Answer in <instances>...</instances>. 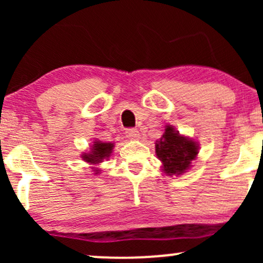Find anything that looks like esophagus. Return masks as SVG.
<instances>
[{
    "label": "esophagus",
    "instance_id": "esophagus-1",
    "mask_svg": "<svg viewBox=\"0 0 263 263\" xmlns=\"http://www.w3.org/2000/svg\"><path fill=\"white\" fill-rule=\"evenodd\" d=\"M126 137L129 140H138L140 138V132L136 128H127L126 129Z\"/></svg>",
    "mask_w": 263,
    "mask_h": 263
}]
</instances>
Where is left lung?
<instances>
[{
	"mask_svg": "<svg viewBox=\"0 0 263 263\" xmlns=\"http://www.w3.org/2000/svg\"><path fill=\"white\" fill-rule=\"evenodd\" d=\"M156 153L163 163L167 176H179L190 167L198 155V144L190 138L183 137L168 125L163 136L156 142Z\"/></svg>",
	"mask_w": 263,
	"mask_h": 263,
	"instance_id": "obj_1",
	"label": "left lung"
}]
</instances>
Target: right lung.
<instances>
[{"label":"right lung","instance_id":"add662e5","mask_svg":"<svg viewBox=\"0 0 263 263\" xmlns=\"http://www.w3.org/2000/svg\"><path fill=\"white\" fill-rule=\"evenodd\" d=\"M112 143H104V142L96 141L93 142L92 148L89 153H84L83 159L84 161L96 164V163L102 162V159L107 158L110 153L112 152Z\"/></svg>","mask_w":263,"mask_h":263}]
</instances>
